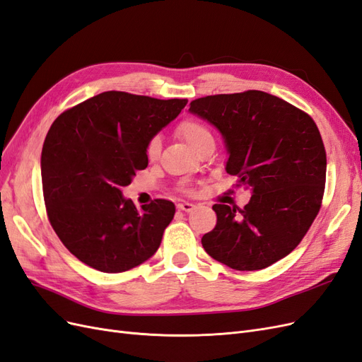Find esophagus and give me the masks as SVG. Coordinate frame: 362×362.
I'll return each mask as SVG.
<instances>
[{"label": "esophagus", "instance_id": "34e87169", "mask_svg": "<svg viewBox=\"0 0 362 362\" xmlns=\"http://www.w3.org/2000/svg\"><path fill=\"white\" fill-rule=\"evenodd\" d=\"M177 206H178V210L185 211V213H190V211H193L194 208H196V205L190 204V202H180Z\"/></svg>", "mask_w": 362, "mask_h": 362}]
</instances>
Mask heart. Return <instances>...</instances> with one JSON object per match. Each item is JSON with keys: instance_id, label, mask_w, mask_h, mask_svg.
<instances>
[{"instance_id": "b5f03b06", "label": "heart", "mask_w": 362, "mask_h": 362, "mask_svg": "<svg viewBox=\"0 0 362 362\" xmlns=\"http://www.w3.org/2000/svg\"><path fill=\"white\" fill-rule=\"evenodd\" d=\"M177 133L185 140V144H187L193 151L198 148L205 139L213 137L210 129H208L202 122H199V120H196V119H184L182 122L178 124ZM158 151H160V139L152 137L148 141V146H146L148 158H156Z\"/></svg>"}]
</instances>
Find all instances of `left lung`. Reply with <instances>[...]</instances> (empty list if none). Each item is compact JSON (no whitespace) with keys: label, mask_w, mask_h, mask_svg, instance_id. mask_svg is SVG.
<instances>
[{"label":"left lung","mask_w":362,"mask_h":362,"mask_svg":"<svg viewBox=\"0 0 362 362\" xmlns=\"http://www.w3.org/2000/svg\"><path fill=\"white\" fill-rule=\"evenodd\" d=\"M189 112L222 134L226 172L252 190L245 208L213 205L217 223L205 252L235 270H259L287 257L320 210L326 152L314 120L261 90L213 95Z\"/></svg>","instance_id":"8db88e82"}]
</instances>
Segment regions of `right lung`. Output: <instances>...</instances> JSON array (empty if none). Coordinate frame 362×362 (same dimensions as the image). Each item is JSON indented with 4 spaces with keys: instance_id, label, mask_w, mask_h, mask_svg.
I'll use <instances>...</instances> for the list:
<instances>
[{
    "instance_id": "add662e5",
    "label": "right lung",
    "mask_w": 362,
    "mask_h": 362,
    "mask_svg": "<svg viewBox=\"0 0 362 362\" xmlns=\"http://www.w3.org/2000/svg\"><path fill=\"white\" fill-rule=\"evenodd\" d=\"M185 104L110 90L54 120L40 157L43 198L54 231L84 264L119 273L157 252L173 202L137 208L122 187L148 166V141Z\"/></svg>"
}]
</instances>
